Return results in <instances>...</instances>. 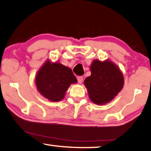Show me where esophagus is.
I'll return each mask as SVG.
<instances>
[{
    "label": "esophagus",
    "instance_id": "34e87169",
    "mask_svg": "<svg viewBox=\"0 0 151 151\" xmlns=\"http://www.w3.org/2000/svg\"><path fill=\"white\" fill-rule=\"evenodd\" d=\"M77 80H78V83H80V84H81V83L83 82V77H82V76H78Z\"/></svg>",
    "mask_w": 151,
    "mask_h": 151
}]
</instances>
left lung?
<instances>
[{
    "instance_id": "obj_1",
    "label": "left lung",
    "mask_w": 151,
    "mask_h": 151,
    "mask_svg": "<svg viewBox=\"0 0 151 151\" xmlns=\"http://www.w3.org/2000/svg\"><path fill=\"white\" fill-rule=\"evenodd\" d=\"M91 75L84 84L92 101L98 105L110 102L122 90L124 76L112 61L94 60L91 65Z\"/></svg>"
}]
</instances>
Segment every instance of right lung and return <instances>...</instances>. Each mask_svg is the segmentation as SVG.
I'll return each instance as SVG.
<instances>
[{"label": "right lung", "mask_w": 151, "mask_h": 151, "mask_svg": "<svg viewBox=\"0 0 151 151\" xmlns=\"http://www.w3.org/2000/svg\"><path fill=\"white\" fill-rule=\"evenodd\" d=\"M77 82L69 67L49 60L39 69L35 77L37 88L41 95L54 102L62 100L69 86Z\"/></svg>", "instance_id": "obj_1"}]
</instances>
